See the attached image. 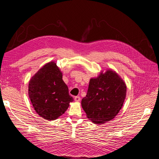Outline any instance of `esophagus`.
Wrapping results in <instances>:
<instances>
[{
	"label": "esophagus",
	"instance_id": "obj_1",
	"mask_svg": "<svg viewBox=\"0 0 159 159\" xmlns=\"http://www.w3.org/2000/svg\"><path fill=\"white\" fill-rule=\"evenodd\" d=\"M74 100H75L76 102H79V101L80 100V98L79 96L74 97Z\"/></svg>",
	"mask_w": 159,
	"mask_h": 159
}]
</instances>
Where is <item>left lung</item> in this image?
<instances>
[{"label":"left lung","mask_w":159,"mask_h":159,"mask_svg":"<svg viewBox=\"0 0 159 159\" xmlns=\"http://www.w3.org/2000/svg\"><path fill=\"white\" fill-rule=\"evenodd\" d=\"M126 86L118 74L111 70L100 73L89 80L88 90L81 101L87 117L97 124L111 121L121 109Z\"/></svg>","instance_id":"8db88e82"}]
</instances>
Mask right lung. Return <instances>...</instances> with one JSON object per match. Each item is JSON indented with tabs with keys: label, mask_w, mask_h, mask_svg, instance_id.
I'll return each mask as SVG.
<instances>
[{
	"label": "right lung",
	"mask_w": 159,
	"mask_h": 159,
	"mask_svg": "<svg viewBox=\"0 0 159 159\" xmlns=\"http://www.w3.org/2000/svg\"><path fill=\"white\" fill-rule=\"evenodd\" d=\"M56 63H46L29 83V96L36 113L47 120H54L66 112L74 100L62 79Z\"/></svg>",
	"instance_id": "right-lung-1"
}]
</instances>
